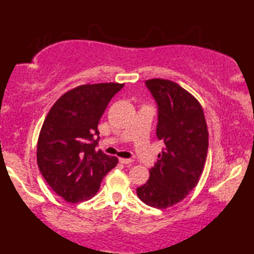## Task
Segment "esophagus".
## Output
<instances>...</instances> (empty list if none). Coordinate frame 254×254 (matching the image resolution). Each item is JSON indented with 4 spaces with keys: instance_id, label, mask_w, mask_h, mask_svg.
I'll return each instance as SVG.
<instances>
[{
    "instance_id": "1",
    "label": "esophagus",
    "mask_w": 254,
    "mask_h": 254,
    "mask_svg": "<svg viewBox=\"0 0 254 254\" xmlns=\"http://www.w3.org/2000/svg\"><path fill=\"white\" fill-rule=\"evenodd\" d=\"M119 162L121 163V164H131L133 163V159H129V158H119Z\"/></svg>"
}]
</instances>
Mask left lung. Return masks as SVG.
I'll return each mask as SVG.
<instances>
[{"mask_svg":"<svg viewBox=\"0 0 254 254\" xmlns=\"http://www.w3.org/2000/svg\"><path fill=\"white\" fill-rule=\"evenodd\" d=\"M158 106L156 135L165 147L136 193L148 206L165 209L180 202L197 185L208 151V129L201 104L169 79L145 81Z\"/></svg>","mask_w":254,"mask_h":254,"instance_id":"1","label":"left lung"}]
</instances>
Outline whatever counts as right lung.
<instances>
[{
    "label": "right lung",
    "mask_w": 254,
    "mask_h": 254,
    "mask_svg": "<svg viewBox=\"0 0 254 254\" xmlns=\"http://www.w3.org/2000/svg\"><path fill=\"white\" fill-rule=\"evenodd\" d=\"M120 83L83 84L62 95L45 118L37 163L51 189L71 203L91 199L118 158L97 150L98 124Z\"/></svg>",
    "instance_id": "add662e5"
}]
</instances>
